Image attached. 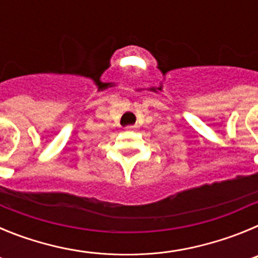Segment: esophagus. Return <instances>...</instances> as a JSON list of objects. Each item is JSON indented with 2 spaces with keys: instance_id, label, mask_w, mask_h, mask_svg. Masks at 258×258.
Listing matches in <instances>:
<instances>
[{
  "instance_id": "esophagus-1",
  "label": "esophagus",
  "mask_w": 258,
  "mask_h": 258,
  "mask_svg": "<svg viewBox=\"0 0 258 258\" xmlns=\"http://www.w3.org/2000/svg\"><path fill=\"white\" fill-rule=\"evenodd\" d=\"M126 131H133V129H136V125H129V126L125 127Z\"/></svg>"
}]
</instances>
